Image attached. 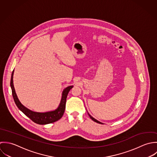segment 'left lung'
Here are the masks:
<instances>
[{
  "mask_svg": "<svg viewBox=\"0 0 157 157\" xmlns=\"http://www.w3.org/2000/svg\"><path fill=\"white\" fill-rule=\"evenodd\" d=\"M88 115H89V116L90 117V118L93 120V121H94V122H96V123H99V124H102L101 122H100V121H98L97 120H96V119H94V117H92L89 113H88Z\"/></svg>",
  "mask_w": 157,
  "mask_h": 157,
  "instance_id": "1",
  "label": "left lung"
}]
</instances>
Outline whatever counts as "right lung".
I'll return each mask as SVG.
<instances>
[{"label": "right lung", "instance_id": "right-lung-1", "mask_svg": "<svg viewBox=\"0 0 157 157\" xmlns=\"http://www.w3.org/2000/svg\"><path fill=\"white\" fill-rule=\"evenodd\" d=\"M13 75H14V70L12 72L11 81H10V86L12 90L13 97L17 107L27 117L30 118L35 123H37L38 124H42V125L53 123L54 122L58 121L59 119L62 118L65 109V103H66L67 94H68L69 91L73 88V86H68L63 89L62 93L61 99L59 105H58L57 109H56L54 110L45 112H37L32 111L29 109L27 108L20 102L16 93L14 84H13Z\"/></svg>", "mask_w": 157, "mask_h": 157}]
</instances>
